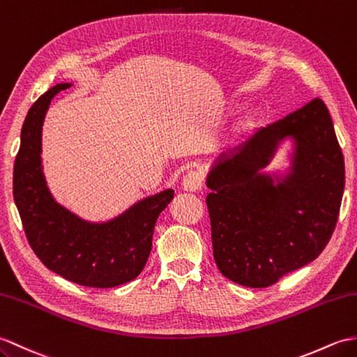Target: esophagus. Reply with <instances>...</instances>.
Here are the masks:
<instances>
[{
  "label": "esophagus",
  "instance_id": "34e87169",
  "mask_svg": "<svg viewBox=\"0 0 357 357\" xmlns=\"http://www.w3.org/2000/svg\"><path fill=\"white\" fill-rule=\"evenodd\" d=\"M204 185V179L202 175L199 172H188L187 175L182 179V188L185 192H199Z\"/></svg>",
  "mask_w": 357,
  "mask_h": 357
}]
</instances>
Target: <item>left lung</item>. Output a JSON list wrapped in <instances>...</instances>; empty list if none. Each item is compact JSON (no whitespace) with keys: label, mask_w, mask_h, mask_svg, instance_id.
Here are the masks:
<instances>
[{"label":"left lung","mask_w":357,"mask_h":357,"mask_svg":"<svg viewBox=\"0 0 357 357\" xmlns=\"http://www.w3.org/2000/svg\"><path fill=\"white\" fill-rule=\"evenodd\" d=\"M286 139L293 143L288 172H264ZM344 185L342 151L321 98L257 129L206 176L219 271L237 284L268 287L313 261L333 234Z\"/></svg>","instance_id":"1"}]
</instances>
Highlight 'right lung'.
<instances>
[{
    "instance_id": "add662e5",
    "label": "right lung",
    "mask_w": 357,
    "mask_h": 357,
    "mask_svg": "<svg viewBox=\"0 0 357 357\" xmlns=\"http://www.w3.org/2000/svg\"><path fill=\"white\" fill-rule=\"evenodd\" d=\"M68 86L50 88L24 120L13 167V199L33 252L50 271L80 286L115 287L144 269L155 223L175 192L167 188L147 196L100 223L82 219L56 202L43 172V124L52 98Z\"/></svg>"
}]
</instances>
